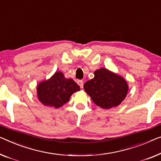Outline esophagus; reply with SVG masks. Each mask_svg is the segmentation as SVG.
Masks as SVG:
<instances>
[{
	"label": "esophagus",
	"mask_w": 161,
	"mask_h": 161,
	"mask_svg": "<svg viewBox=\"0 0 161 161\" xmlns=\"http://www.w3.org/2000/svg\"><path fill=\"white\" fill-rule=\"evenodd\" d=\"M77 84H78V85L80 86L81 88L83 87V81H82V80H78L77 81Z\"/></svg>",
	"instance_id": "obj_1"
}]
</instances>
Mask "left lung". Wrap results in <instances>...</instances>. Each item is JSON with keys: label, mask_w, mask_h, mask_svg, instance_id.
Wrapping results in <instances>:
<instances>
[{"label": "left lung", "mask_w": 161, "mask_h": 161, "mask_svg": "<svg viewBox=\"0 0 161 161\" xmlns=\"http://www.w3.org/2000/svg\"><path fill=\"white\" fill-rule=\"evenodd\" d=\"M94 75V78L84 85L85 92L92 101L103 109L121 104L129 90L125 79L103 67L95 71Z\"/></svg>", "instance_id": "1"}]
</instances>
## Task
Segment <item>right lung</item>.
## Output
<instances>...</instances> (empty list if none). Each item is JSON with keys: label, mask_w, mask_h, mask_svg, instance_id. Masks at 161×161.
Instances as JSON below:
<instances>
[{"label": "right lung", "mask_w": 161, "mask_h": 161, "mask_svg": "<svg viewBox=\"0 0 161 161\" xmlns=\"http://www.w3.org/2000/svg\"><path fill=\"white\" fill-rule=\"evenodd\" d=\"M72 79H67L61 71H56L48 80L42 81L37 86L38 100L45 106L58 108L69 102L73 93L80 91Z\"/></svg>", "instance_id": "1"}]
</instances>
